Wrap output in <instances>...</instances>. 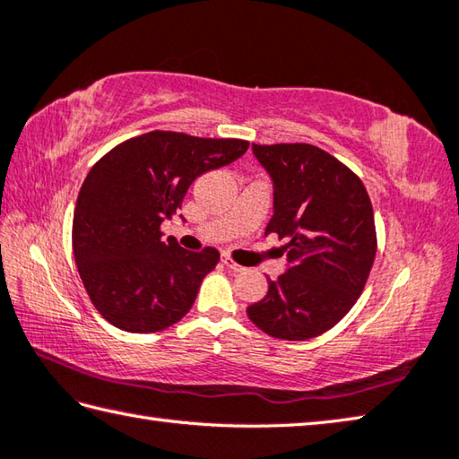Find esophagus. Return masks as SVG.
<instances>
[{
	"label": "esophagus",
	"instance_id": "obj_1",
	"mask_svg": "<svg viewBox=\"0 0 459 459\" xmlns=\"http://www.w3.org/2000/svg\"><path fill=\"white\" fill-rule=\"evenodd\" d=\"M222 264L227 266V268H230V271H235V273H242V271H245V266H240L238 263H235V260H232L229 255L222 256Z\"/></svg>",
	"mask_w": 459,
	"mask_h": 459
}]
</instances>
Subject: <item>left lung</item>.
<instances>
[{"instance_id":"8db88e82","label":"left lung","mask_w":459,"mask_h":459,"mask_svg":"<svg viewBox=\"0 0 459 459\" xmlns=\"http://www.w3.org/2000/svg\"><path fill=\"white\" fill-rule=\"evenodd\" d=\"M253 152L274 191L264 235L289 240V266L247 314L273 338L320 336L354 307L374 264L370 196L346 165L307 143H253Z\"/></svg>"}]
</instances>
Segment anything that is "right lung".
Returning <instances> with one entry per match:
<instances>
[{"mask_svg": "<svg viewBox=\"0 0 459 459\" xmlns=\"http://www.w3.org/2000/svg\"><path fill=\"white\" fill-rule=\"evenodd\" d=\"M247 149L240 139L151 131L89 170L74 212V255L93 307L115 328L149 334L191 310L219 250L188 253L175 238L163 240L160 224L181 209L196 177Z\"/></svg>", "mask_w": 459, "mask_h": 459, "instance_id": "add662e5", "label": "right lung"}]
</instances>
